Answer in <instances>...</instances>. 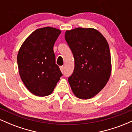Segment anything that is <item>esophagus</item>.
Returning a JSON list of instances; mask_svg holds the SVG:
<instances>
[{
	"mask_svg": "<svg viewBox=\"0 0 132 132\" xmlns=\"http://www.w3.org/2000/svg\"><path fill=\"white\" fill-rule=\"evenodd\" d=\"M60 70H61V71L62 72H64V66H60Z\"/></svg>",
	"mask_w": 132,
	"mask_h": 132,
	"instance_id": "esophagus-1",
	"label": "esophagus"
}]
</instances>
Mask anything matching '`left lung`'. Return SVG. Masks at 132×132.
Returning <instances> with one entry per match:
<instances>
[{"label": "left lung", "mask_w": 132, "mask_h": 132, "mask_svg": "<svg viewBox=\"0 0 132 132\" xmlns=\"http://www.w3.org/2000/svg\"><path fill=\"white\" fill-rule=\"evenodd\" d=\"M65 40L75 58V69L68 82L77 97L88 99L105 87L111 74L109 46L94 28L67 30Z\"/></svg>", "instance_id": "left-lung-1"}]
</instances>
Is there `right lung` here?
Returning <instances> with one entry per match:
<instances>
[{
    "label": "right lung",
    "instance_id": "right-lung-1",
    "mask_svg": "<svg viewBox=\"0 0 132 132\" xmlns=\"http://www.w3.org/2000/svg\"><path fill=\"white\" fill-rule=\"evenodd\" d=\"M61 30L53 27L38 28L30 34L17 55L22 81L29 91L37 96L51 94L62 76L56 64L54 43Z\"/></svg>",
    "mask_w": 132,
    "mask_h": 132
}]
</instances>
